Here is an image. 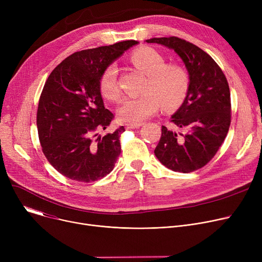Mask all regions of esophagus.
<instances>
[{
    "instance_id": "1",
    "label": "esophagus",
    "mask_w": 262,
    "mask_h": 262,
    "mask_svg": "<svg viewBox=\"0 0 262 262\" xmlns=\"http://www.w3.org/2000/svg\"><path fill=\"white\" fill-rule=\"evenodd\" d=\"M143 125L142 123H138V124H126L125 125V128L126 129H134V128H139Z\"/></svg>"
}]
</instances>
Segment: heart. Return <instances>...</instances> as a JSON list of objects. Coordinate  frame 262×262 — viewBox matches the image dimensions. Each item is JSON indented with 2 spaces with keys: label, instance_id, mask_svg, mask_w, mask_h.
I'll return each instance as SVG.
<instances>
[{
  "label": "heart",
  "instance_id": "heart-1",
  "mask_svg": "<svg viewBox=\"0 0 262 262\" xmlns=\"http://www.w3.org/2000/svg\"><path fill=\"white\" fill-rule=\"evenodd\" d=\"M133 63L147 75L143 94L129 98L119 108V117L123 122L138 124L153 117L161 106L174 109L183 104L190 88V76L187 69L178 63H168L162 54L152 48L136 50L130 57ZM100 90L105 99L119 101L122 90L119 82L118 67L109 64L100 78Z\"/></svg>",
  "mask_w": 262,
  "mask_h": 262
}]
</instances>
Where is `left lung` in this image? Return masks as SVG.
I'll list each match as a JSON object with an SVG mask.
<instances>
[{
	"mask_svg": "<svg viewBox=\"0 0 262 262\" xmlns=\"http://www.w3.org/2000/svg\"><path fill=\"white\" fill-rule=\"evenodd\" d=\"M174 50L190 76V88L171 122L186 134L161 127L154 150L167 168L190 173L206 166L225 140L231 120L230 91L221 68L205 51L178 37L146 40Z\"/></svg>",
	"mask_w": 262,
	"mask_h": 262,
	"instance_id": "1",
	"label": "left lung"
}]
</instances>
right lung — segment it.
<instances>
[{
  "label": "right lung",
  "mask_w": 262,
  "mask_h": 262,
  "mask_svg": "<svg viewBox=\"0 0 262 262\" xmlns=\"http://www.w3.org/2000/svg\"><path fill=\"white\" fill-rule=\"evenodd\" d=\"M138 41L75 52L49 75L37 110L39 141L48 161L63 176L91 183L114 170L121 153L120 126L99 136L115 116L104 107L100 78L105 69Z\"/></svg>",
  "instance_id": "add662e5"
}]
</instances>
